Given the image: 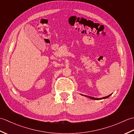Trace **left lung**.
I'll return each instance as SVG.
<instances>
[{
  "label": "left lung",
  "mask_w": 134,
  "mask_h": 134,
  "mask_svg": "<svg viewBox=\"0 0 134 134\" xmlns=\"http://www.w3.org/2000/svg\"><path fill=\"white\" fill-rule=\"evenodd\" d=\"M111 94H110V95H109V96H106V97H102V98H94V97H89L90 98H91V99H95V100H99V99H105V98H108V97H109ZM86 97H87V96H86Z\"/></svg>",
  "instance_id": "8db88e82"
}]
</instances>
